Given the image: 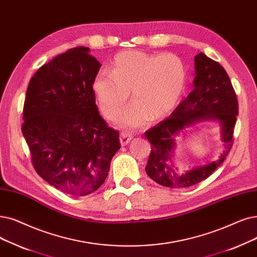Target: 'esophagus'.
Returning <instances> with one entry per match:
<instances>
[{
    "instance_id": "esophagus-1",
    "label": "esophagus",
    "mask_w": 257,
    "mask_h": 257,
    "mask_svg": "<svg viewBox=\"0 0 257 257\" xmlns=\"http://www.w3.org/2000/svg\"><path fill=\"white\" fill-rule=\"evenodd\" d=\"M132 139H133V137L130 135V133H128V132H121L120 136H119L120 145H121V146H126V145H128L131 142Z\"/></svg>"
}]
</instances>
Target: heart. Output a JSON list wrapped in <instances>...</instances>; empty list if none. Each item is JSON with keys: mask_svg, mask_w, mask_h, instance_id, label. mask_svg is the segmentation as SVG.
Listing matches in <instances>:
<instances>
[{"mask_svg": "<svg viewBox=\"0 0 257 257\" xmlns=\"http://www.w3.org/2000/svg\"><path fill=\"white\" fill-rule=\"evenodd\" d=\"M186 87L183 61L173 53L154 54L140 50L118 53L111 72L101 70L93 80V90L102 112L115 118L132 93L136 104L118 118L125 127H138L149 117L161 119L180 103Z\"/></svg>", "mask_w": 257, "mask_h": 257, "instance_id": "obj_1", "label": "heart"}]
</instances>
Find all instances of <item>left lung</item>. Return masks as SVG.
<instances>
[{
  "instance_id": "8db88e82",
  "label": "left lung",
  "mask_w": 257,
  "mask_h": 257,
  "mask_svg": "<svg viewBox=\"0 0 257 257\" xmlns=\"http://www.w3.org/2000/svg\"><path fill=\"white\" fill-rule=\"evenodd\" d=\"M194 89L169 117L145 132L151 144L146 172L154 182L169 188H185L210 176L229 154L234 143V128L238 114L237 96L230 77L218 62L200 52L195 57ZM217 119L223 125L225 150L212 164L187 173H178L171 161L178 136L193 122Z\"/></svg>"
}]
</instances>
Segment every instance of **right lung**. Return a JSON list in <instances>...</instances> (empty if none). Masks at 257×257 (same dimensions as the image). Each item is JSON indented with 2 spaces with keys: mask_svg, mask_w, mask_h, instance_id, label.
<instances>
[{
  "mask_svg": "<svg viewBox=\"0 0 257 257\" xmlns=\"http://www.w3.org/2000/svg\"><path fill=\"white\" fill-rule=\"evenodd\" d=\"M79 46L44 64L29 82L22 132L37 173L63 192L88 195L101 187L120 148L119 133L95 105L99 62Z\"/></svg>",
  "mask_w": 257,
  "mask_h": 257,
  "instance_id": "obj_1",
  "label": "right lung"
}]
</instances>
